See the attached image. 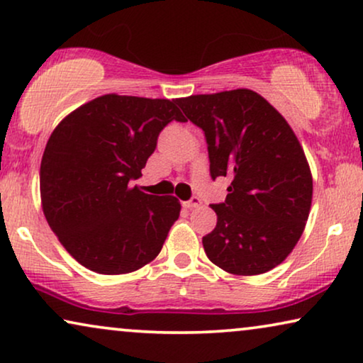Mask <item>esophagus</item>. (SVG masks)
Returning a JSON list of instances; mask_svg holds the SVG:
<instances>
[{
    "label": "esophagus",
    "mask_w": 363,
    "mask_h": 363,
    "mask_svg": "<svg viewBox=\"0 0 363 363\" xmlns=\"http://www.w3.org/2000/svg\"><path fill=\"white\" fill-rule=\"evenodd\" d=\"M183 206L188 208V210H191V208H198V206H201V200L198 196H193L191 200L183 203Z\"/></svg>",
    "instance_id": "1"
}]
</instances>
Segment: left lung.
Instances as JSON below:
<instances>
[{"label":"left lung","mask_w":363,"mask_h":363,"mask_svg":"<svg viewBox=\"0 0 363 363\" xmlns=\"http://www.w3.org/2000/svg\"><path fill=\"white\" fill-rule=\"evenodd\" d=\"M177 104L205 132L213 180L231 178L225 203L211 205L218 223L203 236L208 259L238 276L271 271L294 250L311 211L312 175L296 133L250 89Z\"/></svg>","instance_id":"8db88e82"}]
</instances>
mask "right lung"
<instances>
[{
    "instance_id": "right-lung-1",
    "label": "right lung",
    "mask_w": 363,
    "mask_h": 363,
    "mask_svg": "<svg viewBox=\"0 0 363 363\" xmlns=\"http://www.w3.org/2000/svg\"><path fill=\"white\" fill-rule=\"evenodd\" d=\"M172 121L185 122L177 101L106 94L69 113L49 137L39 172L44 216L87 269L127 274L162 251L180 201L130 183Z\"/></svg>"
}]
</instances>
